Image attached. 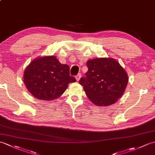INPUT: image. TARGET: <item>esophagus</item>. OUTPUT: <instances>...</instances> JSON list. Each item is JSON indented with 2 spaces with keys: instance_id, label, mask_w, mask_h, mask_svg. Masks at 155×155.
<instances>
[{
  "instance_id": "esophagus-1",
  "label": "esophagus",
  "mask_w": 155,
  "mask_h": 155,
  "mask_svg": "<svg viewBox=\"0 0 155 155\" xmlns=\"http://www.w3.org/2000/svg\"><path fill=\"white\" fill-rule=\"evenodd\" d=\"M81 77V73H78L77 75H76V77H75V78H76V80L77 81H78L79 80H80Z\"/></svg>"
}]
</instances>
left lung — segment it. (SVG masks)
Wrapping results in <instances>:
<instances>
[{
  "mask_svg": "<svg viewBox=\"0 0 155 155\" xmlns=\"http://www.w3.org/2000/svg\"><path fill=\"white\" fill-rule=\"evenodd\" d=\"M88 71L79 83L88 99L99 106L113 104L123 95L128 82L127 74L116 60L98 58L86 62Z\"/></svg>",
  "mask_w": 155,
  "mask_h": 155,
  "instance_id": "obj_1",
  "label": "left lung"
}]
</instances>
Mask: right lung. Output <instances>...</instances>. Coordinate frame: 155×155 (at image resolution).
<instances>
[{"mask_svg":"<svg viewBox=\"0 0 155 155\" xmlns=\"http://www.w3.org/2000/svg\"><path fill=\"white\" fill-rule=\"evenodd\" d=\"M69 67L61 64L55 56L43 57L31 61L24 73V82L35 98L56 99L76 79L69 73Z\"/></svg>","mask_w":155,"mask_h":155,"instance_id":"obj_1","label":"right lung"}]
</instances>
